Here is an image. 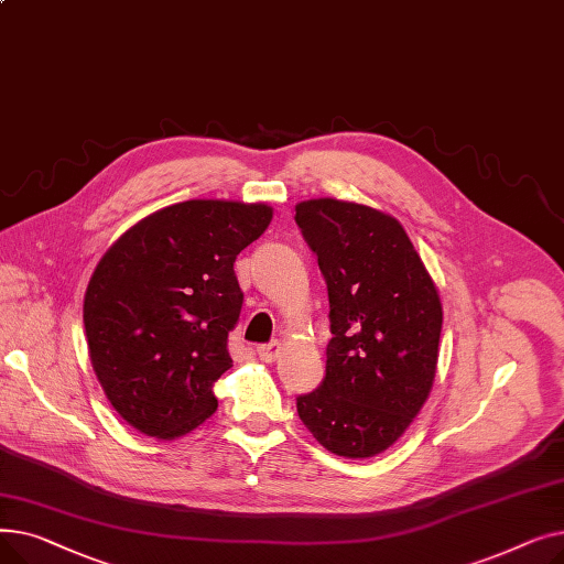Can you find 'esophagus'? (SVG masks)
Here are the masks:
<instances>
[{
    "instance_id": "obj_1",
    "label": "esophagus",
    "mask_w": 564,
    "mask_h": 564,
    "mask_svg": "<svg viewBox=\"0 0 564 564\" xmlns=\"http://www.w3.org/2000/svg\"><path fill=\"white\" fill-rule=\"evenodd\" d=\"M279 351H281V343H279V340L258 345V357H260L262 361H274V359L279 357Z\"/></svg>"
}]
</instances>
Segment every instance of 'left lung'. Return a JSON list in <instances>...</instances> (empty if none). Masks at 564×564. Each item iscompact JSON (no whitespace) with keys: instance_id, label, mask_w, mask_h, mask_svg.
<instances>
[{"instance_id":"1","label":"left lung","mask_w":564,"mask_h":564,"mask_svg":"<svg viewBox=\"0 0 564 564\" xmlns=\"http://www.w3.org/2000/svg\"><path fill=\"white\" fill-rule=\"evenodd\" d=\"M294 221L329 292L332 340L319 387L297 398L324 448L351 459L387 451L425 404L438 359L441 300L398 219L315 198Z\"/></svg>"}]
</instances>
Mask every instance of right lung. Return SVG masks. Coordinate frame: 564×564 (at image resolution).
<instances>
[{
  "label": "right lung",
  "instance_id": "1",
  "mask_svg": "<svg viewBox=\"0 0 564 564\" xmlns=\"http://www.w3.org/2000/svg\"><path fill=\"white\" fill-rule=\"evenodd\" d=\"M272 221L264 203L185 200L111 245L84 294L94 370L111 406L148 436L175 438L217 409L228 334L245 294L232 262Z\"/></svg>",
  "mask_w": 564,
  "mask_h": 564
}]
</instances>
